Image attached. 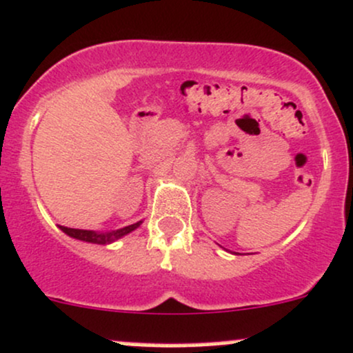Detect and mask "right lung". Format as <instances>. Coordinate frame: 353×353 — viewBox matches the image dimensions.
I'll list each match as a JSON object with an SVG mask.
<instances>
[{
    "label": "right lung",
    "instance_id": "1",
    "mask_svg": "<svg viewBox=\"0 0 353 353\" xmlns=\"http://www.w3.org/2000/svg\"><path fill=\"white\" fill-rule=\"evenodd\" d=\"M141 225V221H137V223L128 225V227L120 228V230H113V232H106V233H98L93 232V230H80V228H68V227H61L59 228L66 233V235L71 236V239H77L81 241H88V243H98V245H106V243H113L114 240L121 239V236L128 235L130 232L137 230Z\"/></svg>",
    "mask_w": 353,
    "mask_h": 353
}]
</instances>
